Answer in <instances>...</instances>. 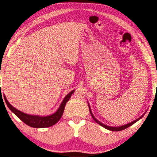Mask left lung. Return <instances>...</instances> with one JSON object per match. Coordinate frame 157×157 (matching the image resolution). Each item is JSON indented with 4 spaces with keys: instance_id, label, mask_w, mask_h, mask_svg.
Listing matches in <instances>:
<instances>
[{
    "instance_id": "8db88e82",
    "label": "left lung",
    "mask_w": 157,
    "mask_h": 157,
    "mask_svg": "<svg viewBox=\"0 0 157 157\" xmlns=\"http://www.w3.org/2000/svg\"><path fill=\"white\" fill-rule=\"evenodd\" d=\"M89 111H90V113H91V117H92V118L94 119V121L96 122L97 123H98L99 125H100L101 126H102V127L105 128H106V129H108V130L113 131H122V130H124V129H125V128H128L129 126L132 125L133 124H134L135 122H137L138 120H140V119H141V118L142 117H143V116H142L141 117H140L139 119H137V120H134V121L131 122H130V123H128V124H126V125H125L120 126V127H111V126H108V125H104V124H102V122H100V121H98V120H97V119L94 117V115H93V113H91V109H90V107H89Z\"/></svg>"
}]
</instances>
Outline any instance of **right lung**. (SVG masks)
<instances>
[{"label":"right lung","mask_w":157,"mask_h":157,"mask_svg":"<svg viewBox=\"0 0 157 157\" xmlns=\"http://www.w3.org/2000/svg\"><path fill=\"white\" fill-rule=\"evenodd\" d=\"M74 91H75V90L71 91V92L66 95V97L64 98L63 101L62 103L60 104V108H59L58 110H57L55 113H53V114L50 115V116H47V117L33 116V115L26 114V113L21 112V111H18L17 109H16L15 108H14L13 106L11 105L10 102H8V100H6V97L5 96H4V100L9 109L15 113L20 120H21L25 124H26L27 125L30 126V127H33V128H47V127H50V126L54 125L55 124L57 123L59 120H60L61 117H62L64 109H65V106H66V102H67L68 101V100L71 98V94L74 93Z\"/></svg>","instance_id":"obj_1"}]
</instances>
